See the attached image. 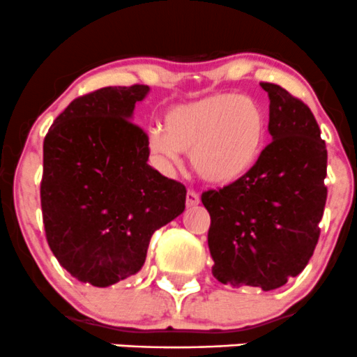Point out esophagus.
Wrapping results in <instances>:
<instances>
[{
    "label": "esophagus",
    "instance_id": "obj_1",
    "mask_svg": "<svg viewBox=\"0 0 357 357\" xmlns=\"http://www.w3.org/2000/svg\"><path fill=\"white\" fill-rule=\"evenodd\" d=\"M199 203V195L195 190H188L186 193V206H197Z\"/></svg>",
    "mask_w": 357,
    "mask_h": 357
}]
</instances>
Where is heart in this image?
Masks as SVG:
<instances>
[{
	"label": "heart",
	"mask_w": 357,
	"mask_h": 357,
	"mask_svg": "<svg viewBox=\"0 0 357 357\" xmlns=\"http://www.w3.org/2000/svg\"><path fill=\"white\" fill-rule=\"evenodd\" d=\"M268 135L266 113L250 96L218 93L171 107L162 128L149 132L152 158L166 167L191 154L199 178L215 185L237 181L256 166Z\"/></svg>",
	"instance_id": "b5f03b06"
}]
</instances>
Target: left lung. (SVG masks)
Masks as SVG:
<instances>
[{"mask_svg": "<svg viewBox=\"0 0 357 357\" xmlns=\"http://www.w3.org/2000/svg\"><path fill=\"white\" fill-rule=\"evenodd\" d=\"M269 96V134L256 166L237 181L206 190L211 273L220 283L271 291L303 271L320 237L327 149L310 108L287 89Z\"/></svg>", "mask_w": 357, "mask_h": 357, "instance_id": "obj_1", "label": "left lung"}]
</instances>
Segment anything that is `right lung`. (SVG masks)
<instances>
[{
    "label": "right lung",
    "instance_id": "right-lung-1",
    "mask_svg": "<svg viewBox=\"0 0 357 357\" xmlns=\"http://www.w3.org/2000/svg\"><path fill=\"white\" fill-rule=\"evenodd\" d=\"M149 86H107L69 103L44 139L42 220L76 280L109 287L144 266L152 234L183 213L186 188L149 166L130 120Z\"/></svg>",
    "mask_w": 357,
    "mask_h": 357
}]
</instances>
